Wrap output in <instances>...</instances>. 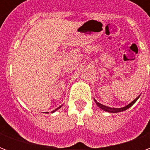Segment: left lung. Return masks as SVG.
Listing matches in <instances>:
<instances>
[{
  "label": "left lung",
  "mask_w": 150,
  "mask_h": 150,
  "mask_svg": "<svg viewBox=\"0 0 150 150\" xmlns=\"http://www.w3.org/2000/svg\"><path fill=\"white\" fill-rule=\"evenodd\" d=\"M139 97H140V96H137V97L134 100L132 101V102H131V103H130L129 104H128L127 106H125V107H123V108H117L108 107V106H105V105H104V104H100V103L97 102V101L95 99H94V100H95V102H96V105H97L98 107L100 108H101L102 110L105 111V112H108L116 113V112H123V111L127 110L128 108H129L131 107V106H132L133 104H135V102L137 100H138Z\"/></svg>",
  "instance_id": "left-lung-1"
}]
</instances>
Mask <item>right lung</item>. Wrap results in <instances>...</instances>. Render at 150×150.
Here are the masks:
<instances>
[{"instance_id":"add662e5","label":"right lung","mask_w":150,"mask_h":150,"mask_svg":"<svg viewBox=\"0 0 150 150\" xmlns=\"http://www.w3.org/2000/svg\"><path fill=\"white\" fill-rule=\"evenodd\" d=\"M61 107H62V105H61V106H59V108H56V109H54V111H52V112H51V113L54 112H55V111L58 110V109H59V108H61ZM46 113H48V112H46Z\"/></svg>"}]
</instances>
